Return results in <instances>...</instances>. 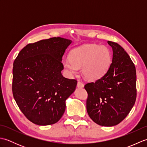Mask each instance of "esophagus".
<instances>
[{"instance_id": "34e87169", "label": "esophagus", "mask_w": 147, "mask_h": 147, "mask_svg": "<svg viewBox=\"0 0 147 147\" xmlns=\"http://www.w3.org/2000/svg\"><path fill=\"white\" fill-rule=\"evenodd\" d=\"M77 86L78 87V88H83V87L84 86V84L81 82H78V83H77Z\"/></svg>"}]
</instances>
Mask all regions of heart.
<instances>
[{
	"mask_svg": "<svg viewBox=\"0 0 147 147\" xmlns=\"http://www.w3.org/2000/svg\"><path fill=\"white\" fill-rule=\"evenodd\" d=\"M111 55L105 46L86 44L72 50L70 58L62 61L63 66L68 73L74 74L82 67L85 78L95 80L100 78L110 67Z\"/></svg>",
	"mask_w": 147,
	"mask_h": 147,
	"instance_id": "obj_1",
	"label": "heart"
}]
</instances>
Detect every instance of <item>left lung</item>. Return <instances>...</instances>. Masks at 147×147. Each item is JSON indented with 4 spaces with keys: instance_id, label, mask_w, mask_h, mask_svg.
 <instances>
[{
    "instance_id": "left-lung-1",
    "label": "left lung",
    "mask_w": 147,
    "mask_h": 147,
    "mask_svg": "<svg viewBox=\"0 0 147 147\" xmlns=\"http://www.w3.org/2000/svg\"><path fill=\"white\" fill-rule=\"evenodd\" d=\"M113 51L112 63L100 78L86 83V110L98 125L113 126L124 120L136 98L135 64L118 43L108 41Z\"/></svg>"
}]
</instances>
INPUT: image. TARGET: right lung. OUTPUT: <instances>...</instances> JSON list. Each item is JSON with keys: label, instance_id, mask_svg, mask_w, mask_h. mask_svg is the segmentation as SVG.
<instances>
[{"label": "right lung", "instance_id": "1", "mask_svg": "<svg viewBox=\"0 0 147 147\" xmlns=\"http://www.w3.org/2000/svg\"><path fill=\"white\" fill-rule=\"evenodd\" d=\"M71 41L53 37L29 43L15 59L12 94L28 119L41 126L57 123L64 113L65 100L77 80L62 75V57Z\"/></svg>", "mask_w": 147, "mask_h": 147}]
</instances>
